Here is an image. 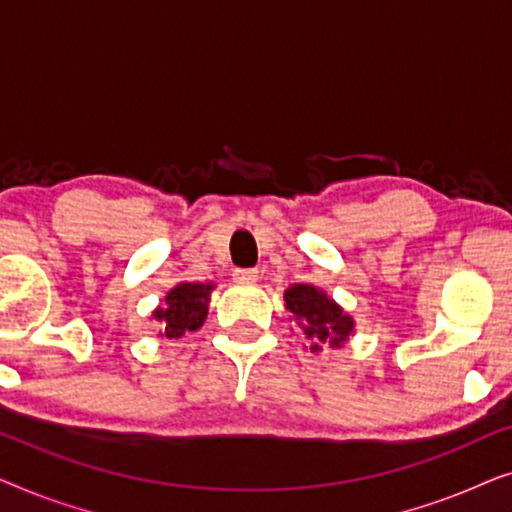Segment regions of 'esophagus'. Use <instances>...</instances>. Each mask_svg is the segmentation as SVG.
<instances>
[{
  "label": "esophagus",
  "mask_w": 512,
  "mask_h": 512,
  "mask_svg": "<svg viewBox=\"0 0 512 512\" xmlns=\"http://www.w3.org/2000/svg\"><path fill=\"white\" fill-rule=\"evenodd\" d=\"M233 279H235V282H240V284H251V282H256V279H258V270H254V268H237L233 272Z\"/></svg>",
  "instance_id": "1"
}]
</instances>
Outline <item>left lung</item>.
<instances>
[{"label":"left lung","instance_id":"obj_1","mask_svg":"<svg viewBox=\"0 0 512 512\" xmlns=\"http://www.w3.org/2000/svg\"><path fill=\"white\" fill-rule=\"evenodd\" d=\"M284 303L293 324L310 340V352L342 347L354 331V319L312 284H293L284 291Z\"/></svg>","mask_w":512,"mask_h":512}]
</instances>
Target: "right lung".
I'll return each mask as SVG.
<instances>
[{
    "label": "right lung",
    "instance_id": "obj_1",
    "mask_svg": "<svg viewBox=\"0 0 512 512\" xmlns=\"http://www.w3.org/2000/svg\"><path fill=\"white\" fill-rule=\"evenodd\" d=\"M214 284H177L167 293L163 305L153 310V319L158 321L163 338H181L184 333L198 331L207 319L209 293Z\"/></svg>",
    "mask_w": 512,
    "mask_h": 512
}]
</instances>
